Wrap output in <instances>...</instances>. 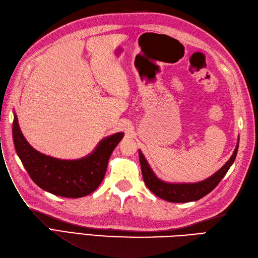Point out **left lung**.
I'll return each mask as SVG.
<instances>
[{"label": "left lung", "instance_id": "1", "mask_svg": "<svg viewBox=\"0 0 258 258\" xmlns=\"http://www.w3.org/2000/svg\"><path fill=\"white\" fill-rule=\"evenodd\" d=\"M238 147L239 144L237 145L234 154L231 155L229 161L224 165L219 171L215 172L212 177L208 178L205 181L198 182V183L188 184L166 183V182L157 179L153 171L151 170L148 162L146 161L145 156L139 151V161L144 181L148 188L150 189L153 194L164 199V201H167L170 203H188L198 201V199H201L207 194H209L211 190L217 187V185L220 183V181L224 178V176H225L232 163L235 162L236 155L238 152Z\"/></svg>", "mask_w": 258, "mask_h": 258}]
</instances>
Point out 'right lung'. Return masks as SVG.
Segmentation results:
<instances>
[{
  "mask_svg": "<svg viewBox=\"0 0 258 258\" xmlns=\"http://www.w3.org/2000/svg\"><path fill=\"white\" fill-rule=\"evenodd\" d=\"M13 138L16 152L24 168L40 188L57 196L79 198L94 192L102 183L108 161L123 138V133L106 137L92 154L76 161L53 159L34 150L23 137L16 114Z\"/></svg>",
  "mask_w": 258,
  "mask_h": 258,
  "instance_id": "obj_1",
  "label": "right lung"
}]
</instances>
